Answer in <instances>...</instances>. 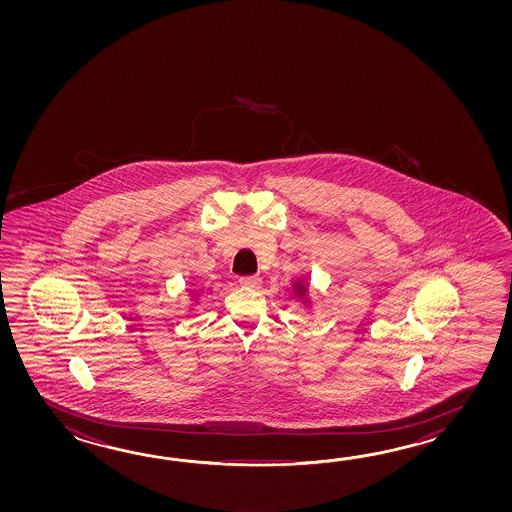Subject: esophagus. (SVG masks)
<instances>
[{
  "instance_id": "esophagus-1",
  "label": "esophagus",
  "mask_w": 512,
  "mask_h": 512,
  "mask_svg": "<svg viewBox=\"0 0 512 512\" xmlns=\"http://www.w3.org/2000/svg\"><path fill=\"white\" fill-rule=\"evenodd\" d=\"M261 278L260 276H241L240 285L243 287H251V289H256V287H260Z\"/></svg>"
}]
</instances>
